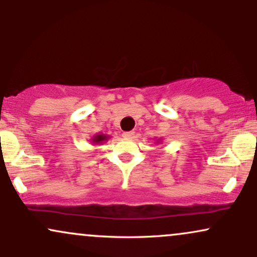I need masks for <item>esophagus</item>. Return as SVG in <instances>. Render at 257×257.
<instances>
[{
	"instance_id": "1",
	"label": "esophagus",
	"mask_w": 257,
	"mask_h": 257,
	"mask_svg": "<svg viewBox=\"0 0 257 257\" xmlns=\"http://www.w3.org/2000/svg\"><path fill=\"white\" fill-rule=\"evenodd\" d=\"M122 137L124 138V139H133V138H134V132H125V133H123Z\"/></svg>"
}]
</instances>
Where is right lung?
Masks as SVG:
<instances>
[{
  "instance_id": "obj_1",
  "label": "right lung",
  "mask_w": 257,
  "mask_h": 257,
  "mask_svg": "<svg viewBox=\"0 0 257 257\" xmlns=\"http://www.w3.org/2000/svg\"><path fill=\"white\" fill-rule=\"evenodd\" d=\"M107 135H104V134H96L95 137L91 139V143L93 144H102L104 141L107 140Z\"/></svg>"
}]
</instances>
